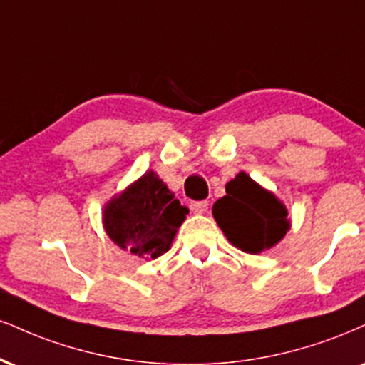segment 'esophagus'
Masks as SVG:
<instances>
[{"label":"esophagus","instance_id":"esophagus-1","mask_svg":"<svg viewBox=\"0 0 365 365\" xmlns=\"http://www.w3.org/2000/svg\"><path fill=\"white\" fill-rule=\"evenodd\" d=\"M207 205H209L207 200H194L190 202V210L195 214H202L207 210Z\"/></svg>","mask_w":365,"mask_h":365}]
</instances>
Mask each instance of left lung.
<instances>
[{
    "instance_id": "obj_1",
    "label": "left lung",
    "mask_w": 365,
    "mask_h": 365,
    "mask_svg": "<svg viewBox=\"0 0 365 365\" xmlns=\"http://www.w3.org/2000/svg\"><path fill=\"white\" fill-rule=\"evenodd\" d=\"M212 216L226 238L247 253L269 250L289 230L284 205L243 171L227 183L226 195L212 205Z\"/></svg>"
}]
</instances>
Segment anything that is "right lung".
Masks as SVG:
<instances>
[{
	"instance_id": "obj_1",
	"label": "right lung",
	"mask_w": 365,
	"mask_h": 365,
	"mask_svg": "<svg viewBox=\"0 0 365 365\" xmlns=\"http://www.w3.org/2000/svg\"><path fill=\"white\" fill-rule=\"evenodd\" d=\"M188 209L148 171L103 210V225L113 243L138 257L156 258L170 250Z\"/></svg>"
}]
</instances>
